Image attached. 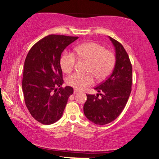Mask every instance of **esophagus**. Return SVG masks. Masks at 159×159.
<instances>
[{"label":"esophagus","mask_w":159,"mask_h":159,"mask_svg":"<svg viewBox=\"0 0 159 159\" xmlns=\"http://www.w3.org/2000/svg\"><path fill=\"white\" fill-rule=\"evenodd\" d=\"M80 93V91L79 90H74V91H73V94H77V93Z\"/></svg>","instance_id":"esophagus-1"}]
</instances>
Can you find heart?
Returning a JSON list of instances; mask_svg holds the SVG:
<instances>
[{"instance_id": "b5f03b06", "label": "heart", "mask_w": 159, "mask_h": 159, "mask_svg": "<svg viewBox=\"0 0 159 159\" xmlns=\"http://www.w3.org/2000/svg\"><path fill=\"white\" fill-rule=\"evenodd\" d=\"M78 58L89 62L87 72L90 74L75 73L68 76L66 82L75 90H82L94 82V77L98 80H104L110 74L115 65V56L112 52L105 50L104 46L94 42H87L79 45L75 49ZM76 58L73 54L65 52L60 60L62 71L69 73L75 65Z\"/></svg>"}]
</instances>
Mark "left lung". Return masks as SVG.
<instances>
[{
  "mask_svg": "<svg viewBox=\"0 0 159 159\" xmlns=\"http://www.w3.org/2000/svg\"><path fill=\"white\" fill-rule=\"evenodd\" d=\"M115 48L116 63L111 74L94 90V94H86L84 113L90 121L104 125L114 121L121 114L131 92L132 65L122 45L109 37ZM100 95L101 98L98 97Z\"/></svg>",
  "mask_w": 159,
  "mask_h": 159,
  "instance_id": "left-lung-1",
  "label": "left lung"
}]
</instances>
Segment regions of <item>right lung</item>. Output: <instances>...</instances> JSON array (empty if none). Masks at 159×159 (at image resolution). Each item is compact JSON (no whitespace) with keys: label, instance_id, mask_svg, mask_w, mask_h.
I'll return each mask as SVG.
<instances>
[{"label":"right lung","instance_id":"1","mask_svg":"<svg viewBox=\"0 0 159 159\" xmlns=\"http://www.w3.org/2000/svg\"><path fill=\"white\" fill-rule=\"evenodd\" d=\"M77 39L48 35L35 43L26 56L22 79L24 101L31 116L41 124L57 122L73 93L72 87H61L64 81L60 60L65 49Z\"/></svg>","mask_w":159,"mask_h":159}]
</instances>
